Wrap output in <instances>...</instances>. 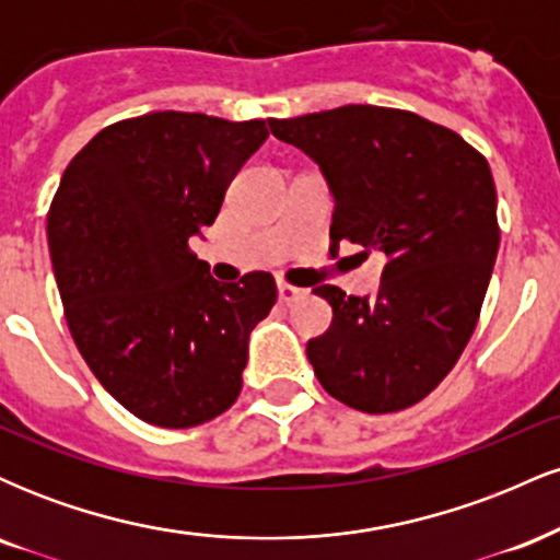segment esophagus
<instances>
[{"label": "esophagus", "instance_id": "esophagus-1", "mask_svg": "<svg viewBox=\"0 0 560 560\" xmlns=\"http://www.w3.org/2000/svg\"><path fill=\"white\" fill-rule=\"evenodd\" d=\"M305 289H300V287H292V284H284V281H281L279 284V300L281 302H294V300H300V298H305Z\"/></svg>", "mask_w": 560, "mask_h": 560}]
</instances>
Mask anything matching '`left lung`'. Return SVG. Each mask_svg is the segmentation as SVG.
Segmentation results:
<instances>
[{"label":"left lung","instance_id":"obj_1","mask_svg":"<svg viewBox=\"0 0 560 560\" xmlns=\"http://www.w3.org/2000/svg\"><path fill=\"white\" fill-rule=\"evenodd\" d=\"M324 173L331 244L384 258L371 298L324 284L329 331L307 342L320 387L363 413H395L432 392L477 329L498 258V195L474 147L416 113L376 105L268 120Z\"/></svg>","mask_w":560,"mask_h":560}]
</instances>
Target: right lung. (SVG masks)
<instances>
[{"label": "right lung", "mask_w": 560, "mask_h": 560, "mask_svg": "<svg viewBox=\"0 0 560 560\" xmlns=\"http://www.w3.org/2000/svg\"><path fill=\"white\" fill-rule=\"evenodd\" d=\"M268 139L266 120L150 113L70 160L47 218L68 329L92 374L147 423L189 429L240 397L249 331L276 281L223 284L189 249Z\"/></svg>", "instance_id": "add662e5"}]
</instances>
